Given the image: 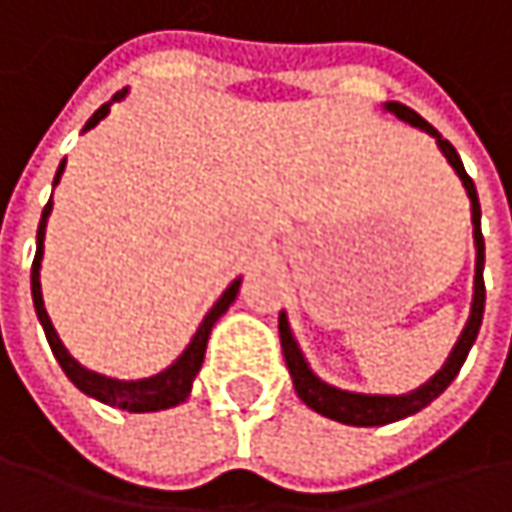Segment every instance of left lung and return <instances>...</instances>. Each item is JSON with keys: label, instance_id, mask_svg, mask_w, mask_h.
<instances>
[{"label": "left lung", "instance_id": "1", "mask_svg": "<svg viewBox=\"0 0 512 512\" xmlns=\"http://www.w3.org/2000/svg\"><path fill=\"white\" fill-rule=\"evenodd\" d=\"M382 109L394 112L400 121H406L411 127H420L423 133L435 138L440 153L446 156V162L452 165V170L458 173V179L464 182L466 196H469V208H472V240H475V284H472V307H469V318H466V327L461 330L458 342L452 347L449 359L443 362V368L437 371L432 379H426L420 388L408 391V394H356V391H342L330 382H324L321 376L313 374L310 362L304 359L301 347L295 342L292 330H289V318L286 313L278 316V333H281V347H284L286 368L292 376V385H295V394L301 397L304 406H310L318 411L321 417H330V420H339L345 426H385V423H397L403 417L417 414L420 408H426L432 400H437L449 382L458 376L461 365L466 362V353L469 347L475 345L478 339V330H481V318H484V298H487V289H484V234H481V205H478V194H475V182L466 176L464 162L458 156V150L446 141V138L437 133L435 127L420 118L411 106L400 104V101H388L382 104Z\"/></svg>", "mask_w": 512, "mask_h": 512}]
</instances>
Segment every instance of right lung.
Wrapping results in <instances>:
<instances>
[{
	"mask_svg": "<svg viewBox=\"0 0 512 512\" xmlns=\"http://www.w3.org/2000/svg\"><path fill=\"white\" fill-rule=\"evenodd\" d=\"M127 92H130V89L115 92V95H112V98H109V101H106V104L101 106L89 121H86L83 133H86V130H92L98 121H104L106 115H109V106L115 104V101H121V98H127ZM63 170H66V159L60 162L57 173H54V185L60 182ZM48 214H51V199H48V205L43 208V217H40V226H37V255H34V263H31V298H34L37 318H40V324H43V330H46V339H48V345H51V353H54V359L60 362L63 374L69 376V379L75 382L77 388H80L86 397H92V400L106 403V406H112V408L133 411V414L162 411V408H173V406H179V403H185V400H188V394H191V388H194L196 374H199V368H202V359H205V347H208L211 327H214V324L220 321V316H223L228 307L234 304V298H237V292H240V278L226 286V292L217 298V304L208 310V316L202 318V324L196 327L191 345L182 350V356H179L170 368H165V371H159V374H153V376H144V379H112V376L95 374V371L83 368L75 356L63 347V342H60V336H57V330H54V324H51V318H48L46 313V304H43L40 266H43V240H46Z\"/></svg>",
	"mask_w": 512,
	"mask_h": 512,
	"instance_id": "add662e5",
	"label": "right lung"
}]
</instances>
